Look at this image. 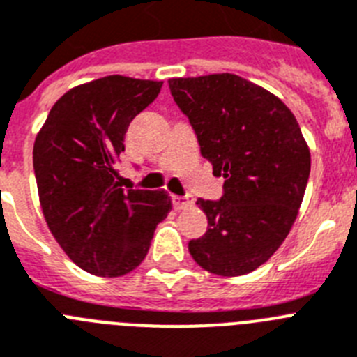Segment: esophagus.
Returning a JSON list of instances; mask_svg holds the SVG:
<instances>
[{"mask_svg":"<svg viewBox=\"0 0 357 357\" xmlns=\"http://www.w3.org/2000/svg\"><path fill=\"white\" fill-rule=\"evenodd\" d=\"M172 204L176 210H188L194 206V197L192 196H172Z\"/></svg>","mask_w":357,"mask_h":357,"instance_id":"1","label":"esophagus"}]
</instances>
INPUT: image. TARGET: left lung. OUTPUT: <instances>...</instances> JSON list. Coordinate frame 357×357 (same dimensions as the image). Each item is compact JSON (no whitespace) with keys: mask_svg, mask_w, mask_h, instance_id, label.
I'll return each instance as SVG.
<instances>
[{"mask_svg":"<svg viewBox=\"0 0 357 357\" xmlns=\"http://www.w3.org/2000/svg\"><path fill=\"white\" fill-rule=\"evenodd\" d=\"M179 109L196 131L219 201L197 199L208 230L188 252L206 271L238 277L277 252L298 215L311 153L294 114L268 89L234 73L170 79Z\"/></svg>","mask_w":357,"mask_h":357,"instance_id":"left-lung-1","label":"left lung"}]
</instances>
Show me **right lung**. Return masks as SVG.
Masks as SVG:
<instances>
[{
	"instance_id": "right-lung-1",
	"label": "right lung",
	"mask_w": 357,
	"mask_h": 357,
	"mask_svg": "<svg viewBox=\"0 0 357 357\" xmlns=\"http://www.w3.org/2000/svg\"><path fill=\"white\" fill-rule=\"evenodd\" d=\"M161 86L109 75L71 88L36 136L33 172L46 225L64 253L97 277L138 268L172 210L163 190L123 192L116 170L127 127Z\"/></svg>"
}]
</instances>
